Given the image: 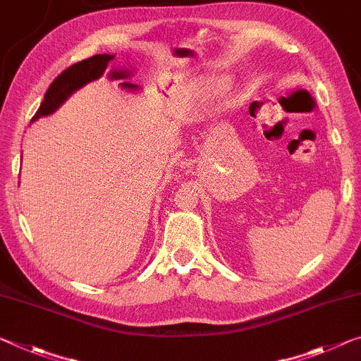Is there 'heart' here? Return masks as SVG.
I'll use <instances>...</instances> for the list:
<instances>
[{"instance_id": "1", "label": "heart", "mask_w": 361, "mask_h": 361, "mask_svg": "<svg viewBox=\"0 0 361 361\" xmlns=\"http://www.w3.org/2000/svg\"><path fill=\"white\" fill-rule=\"evenodd\" d=\"M226 87V82L216 77H207L194 83V96H212Z\"/></svg>"}]
</instances>
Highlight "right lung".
Returning a JSON list of instances; mask_svg holds the SVG:
<instances>
[{"instance_id": "right-lung-1", "label": "right lung", "mask_w": 361, "mask_h": 361, "mask_svg": "<svg viewBox=\"0 0 361 361\" xmlns=\"http://www.w3.org/2000/svg\"><path fill=\"white\" fill-rule=\"evenodd\" d=\"M112 61H114V56L111 54H94L88 57V59L80 61L77 64L67 67L66 71L59 73V75L53 80V83L49 85L42 106H39L35 116L32 117V122L33 120H37L38 117L53 114L56 109L67 99V96H71L73 93V91L82 88L83 85H87L88 82H91V80L99 78L102 73L106 72L107 66L111 64ZM111 77L127 78L128 73L125 71H114L111 73ZM120 85L125 88H135L133 85L130 83H120Z\"/></svg>"}]
</instances>
